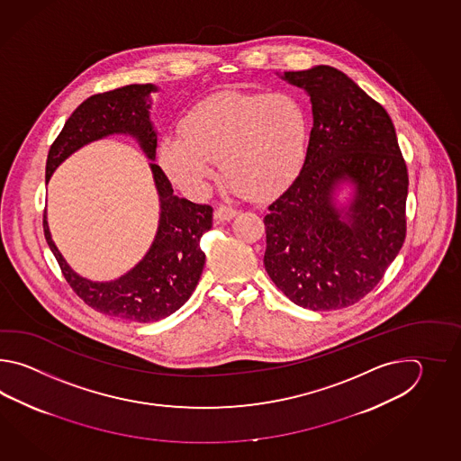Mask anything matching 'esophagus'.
Wrapping results in <instances>:
<instances>
[{"mask_svg":"<svg viewBox=\"0 0 461 461\" xmlns=\"http://www.w3.org/2000/svg\"><path fill=\"white\" fill-rule=\"evenodd\" d=\"M237 214H239V211H237L235 207L221 204V206L217 207L216 212H214V217H216L217 221L224 222V221H230V219L237 216Z\"/></svg>","mask_w":461,"mask_h":461,"instance_id":"1","label":"esophagus"}]
</instances>
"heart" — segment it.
<instances>
[{"label":"heart","mask_w":461,"mask_h":461,"mask_svg":"<svg viewBox=\"0 0 461 461\" xmlns=\"http://www.w3.org/2000/svg\"><path fill=\"white\" fill-rule=\"evenodd\" d=\"M308 143V115L286 94L221 92L186 113L181 135L159 148V163L177 186L204 189L216 161L237 193L268 197L296 176Z\"/></svg>","instance_id":"heart-1"}]
</instances>
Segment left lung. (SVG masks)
Masks as SVG:
<instances>
[{
    "label": "left lung",
    "mask_w": 461,
    "mask_h": 461,
    "mask_svg": "<svg viewBox=\"0 0 461 461\" xmlns=\"http://www.w3.org/2000/svg\"><path fill=\"white\" fill-rule=\"evenodd\" d=\"M308 92L313 128L303 167L264 217L265 270L294 303L313 312L363 300L405 240L407 165L385 108L341 70L285 72ZM349 176L358 186L351 225L330 204Z\"/></svg>",
    "instance_id": "1"
}]
</instances>
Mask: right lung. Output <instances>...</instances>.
Returning <instances> with one entry per match:
<instances>
[{
  "label": "right lung",
  "instance_id": "add662e5",
  "mask_svg": "<svg viewBox=\"0 0 461 461\" xmlns=\"http://www.w3.org/2000/svg\"><path fill=\"white\" fill-rule=\"evenodd\" d=\"M151 90H157L151 84H133L84 100L50 145L46 183L70 153L110 133L137 137L148 158L155 159L157 133L149 123L145 100ZM151 171L161 201L157 239L147 257L115 282L92 284L74 274L50 239L46 214L42 216L44 237L74 294L95 312L137 323L163 320L186 303L206 262L199 240L212 227V207L175 196L165 171L155 163Z\"/></svg>",
  "mask_w": 461,
  "mask_h": 461
}]
</instances>
